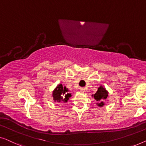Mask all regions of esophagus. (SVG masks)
I'll use <instances>...</instances> for the list:
<instances>
[{"mask_svg":"<svg viewBox=\"0 0 146 146\" xmlns=\"http://www.w3.org/2000/svg\"><path fill=\"white\" fill-rule=\"evenodd\" d=\"M85 88H83V87L80 88V91L82 92V93H84V92H85Z\"/></svg>","mask_w":146,"mask_h":146,"instance_id":"obj_1","label":"esophagus"}]
</instances>
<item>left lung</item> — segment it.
<instances>
[{
    "label": "left lung",
    "instance_id": "obj_1",
    "mask_svg": "<svg viewBox=\"0 0 146 146\" xmlns=\"http://www.w3.org/2000/svg\"><path fill=\"white\" fill-rule=\"evenodd\" d=\"M108 94H109V93L106 89V88L102 85H100L98 88L96 93L92 94V96L96 100V104L98 107H103L105 105V101L107 99Z\"/></svg>",
    "mask_w": 146,
    "mask_h": 146
}]
</instances>
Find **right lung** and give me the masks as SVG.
Returning a JSON list of instances; mask_svg holds the SVG:
<instances>
[{
	"mask_svg": "<svg viewBox=\"0 0 146 146\" xmlns=\"http://www.w3.org/2000/svg\"><path fill=\"white\" fill-rule=\"evenodd\" d=\"M69 90L65 86H63L61 83L59 84L53 91L52 96L53 101L55 102L66 103L71 96V93H69Z\"/></svg>",
	"mask_w": 146,
	"mask_h": 146,
	"instance_id": "obj_1",
	"label": "right lung"
}]
</instances>
